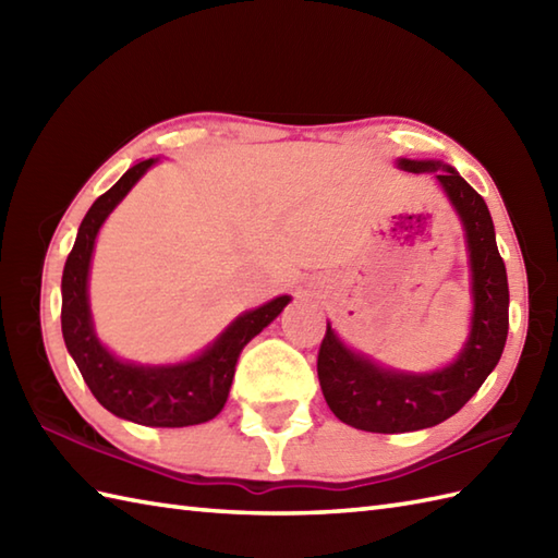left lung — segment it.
Returning <instances> with one entry per match:
<instances>
[{
	"instance_id": "left-lung-1",
	"label": "left lung",
	"mask_w": 558,
	"mask_h": 558,
	"mask_svg": "<svg viewBox=\"0 0 558 558\" xmlns=\"http://www.w3.org/2000/svg\"><path fill=\"white\" fill-rule=\"evenodd\" d=\"M402 172H434L465 232L472 316L458 357L434 372H402L352 350L333 328L318 350V384L340 422L374 434L436 426L477 393L499 364L508 336V278L484 198L441 160L398 158Z\"/></svg>"
}]
</instances>
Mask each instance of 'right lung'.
I'll list each match as a JSON object with an SVG mask.
<instances>
[{"instance_id":"1","label":"right lung","mask_w":558,"mask_h":558,"mask_svg":"<svg viewBox=\"0 0 558 558\" xmlns=\"http://www.w3.org/2000/svg\"><path fill=\"white\" fill-rule=\"evenodd\" d=\"M156 162L158 158H148L129 168L81 220L62 276V336L83 381L105 410L144 426H192L213 420L225 408L244 345L278 318L292 298L280 294L240 314L216 340L184 362L138 364L120 360L105 348L93 326L88 300L93 248L102 222Z\"/></svg>"}]
</instances>
